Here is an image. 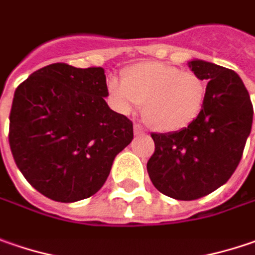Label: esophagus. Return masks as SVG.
<instances>
[{"mask_svg": "<svg viewBox=\"0 0 255 255\" xmlns=\"http://www.w3.org/2000/svg\"><path fill=\"white\" fill-rule=\"evenodd\" d=\"M134 134H136V136H142V134H145L143 128H142V126H139V125H134Z\"/></svg>", "mask_w": 255, "mask_h": 255, "instance_id": "34e87169", "label": "esophagus"}]
</instances>
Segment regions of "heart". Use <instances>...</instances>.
<instances>
[{
  "mask_svg": "<svg viewBox=\"0 0 255 255\" xmlns=\"http://www.w3.org/2000/svg\"><path fill=\"white\" fill-rule=\"evenodd\" d=\"M108 93L119 112L130 113L142 105V116L153 130L172 133L188 128L201 113L205 83L194 71L152 61L129 67L122 83L110 79Z\"/></svg>",
  "mask_w": 255,
  "mask_h": 255,
  "instance_id": "b5f03b06",
  "label": "heart"
}]
</instances>
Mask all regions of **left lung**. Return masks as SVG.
Here are the masks:
<instances>
[{
    "label": "left lung",
    "mask_w": 255,
    "mask_h": 255,
    "mask_svg": "<svg viewBox=\"0 0 255 255\" xmlns=\"http://www.w3.org/2000/svg\"><path fill=\"white\" fill-rule=\"evenodd\" d=\"M188 66L208 82L201 113L182 130L152 133L155 152L146 165L155 188L179 201L205 197L231 178L254 113L236 71L204 60H192Z\"/></svg>",
    "instance_id": "left-lung-1"
}]
</instances>
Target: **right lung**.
Listing matches in <instances>:
<instances>
[{
  "label": "right lung",
  "mask_w": 255,
  "mask_h": 255,
  "mask_svg": "<svg viewBox=\"0 0 255 255\" xmlns=\"http://www.w3.org/2000/svg\"><path fill=\"white\" fill-rule=\"evenodd\" d=\"M102 67L54 63L34 71L14 93L9 147L24 178L57 202L92 197L116 155L133 139V123L113 112Z\"/></svg>",
  "instance_id": "obj_1"
}]
</instances>
